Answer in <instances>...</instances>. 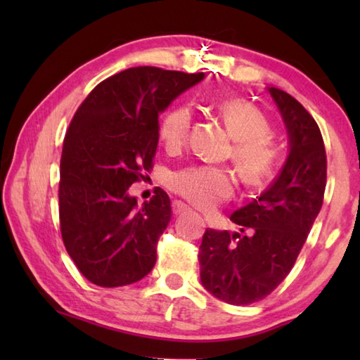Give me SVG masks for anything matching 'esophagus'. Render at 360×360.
<instances>
[{"instance_id":"1","label":"esophagus","mask_w":360,"mask_h":360,"mask_svg":"<svg viewBox=\"0 0 360 360\" xmlns=\"http://www.w3.org/2000/svg\"><path fill=\"white\" fill-rule=\"evenodd\" d=\"M187 210L188 208H187L184 203H181V202H174L173 203V212H174V214H181V212H184Z\"/></svg>"}]
</instances>
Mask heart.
Instances as JSON below:
<instances>
[{"instance_id": "1", "label": "heart", "mask_w": 360, "mask_h": 360, "mask_svg": "<svg viewBox=\"0 0 360 360\" xmlns=\"http://www.w3.org/2000/svg\"><path fill=\"white\" fill-rule=\"evenodd\" d=\"M217 111L235 138L231 157L249 186H265L276 173L279 148L273 141V129L268 119L248 101L230 98L219 103ZM192 109L174 106L158 124V139L169 154L184 148L192 129ZM169 188L188 203L202 210L229 200L236 181L229 169L212 165H191L181 168L168 181Z\"/></svg>"}]
</instances>
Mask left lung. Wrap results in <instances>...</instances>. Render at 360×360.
<instances>
[{
	"label": "left lung",
	"mask_w": 360,
	"mask_h": 360,
	"mask_svg": "<svg viewBox=\"0 0 360 360\" xmlns=\"http://www.w3.org/2000/svg\"><path fill=\"white\" fill-rule=\"evenodd\" d=\"M268 92L289 133L288 160L260 197L230 216L241 233L206 229L198 252L205 289L230 304L259 302L284 281L324 202L327 157L318 124L288 92Z\"/></svg>",
	"instance_id": "left-lung-1"
}]
</instances>
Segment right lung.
I'll list each match as a JSON object with an SVG mask.
<instances>
[{
    "label": "right lung",
    "instance_id": "1",
    "mask_svg": "<svg viewBox=\"0 0 360 360\" xmlns=\"http://www.w3.org/2000/svg\"><path fill=\"white\" fill-rule=\"evenodd\" d=\"M203 77L136 66L105 79L77 108L60 158L58 212L66 251L90 283L119 288L154 268L172 203L158 188L136 208L129 187L152 169L158 114Z\"/></svg>",
    "mask_w": 360,
    "mask_h": 360
}]
</instances>
